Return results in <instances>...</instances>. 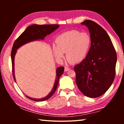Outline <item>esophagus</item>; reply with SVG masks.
Wrapping results in <instances>:
<instances>
[{"label": "esophagus", "mask_w": 124, "mask_h": 124, "mask_svg": "<svg viewBox=\"0 0 124 124\" xmlns=\"http://www.w3.org/2000/svg\"><path fill=\"white\" fill-rule=\"evenodd\" d=\"M70 70V68H68V67H65V68H64V70L65 71H66V72H67V71H68V70Z\"/></svg>", "instance_id": "obj_1"}]
</instances>
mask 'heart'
I'll return each mask as SVG.
<instances>
[{
  "instance_id": "heart-1",
  "label": "heart",
  "mask_w": 124,
  "mask_h": 124,
  "mask_svg": "<svg viewBox=\"0 0 124 124\" xmlns=\"http://www.w3.org/2000/svg\"><path fill=\"white\" fill-rule=\"evenodd\" d=\"M53 52L57 59L64 57L70 63H78L85 59L91 46V38L87 33L77 30L67 31L60 34L55 40Z\"/></svg>"
}]
</instances>
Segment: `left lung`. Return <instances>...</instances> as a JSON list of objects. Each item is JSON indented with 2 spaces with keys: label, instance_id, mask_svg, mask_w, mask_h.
Segmentation results:
<instances>
[{
  "label": "left lung",
  "instance_id": "left-lung-1",
  "mask_svg": "<svg viewBox=\"0 0 124 124\" xmlns=\"http://www.w3.org/2000/svg\"><path fill=\"white\" fill-rule=\"evenodd\" d=\"M89 29L91 46L85 59L75 65L76 83L84 95L96 98L109 89L114 81L117 56L106 31L91 20L81 23Z\"/></svg>",
  "mask_w": 124,
  "mask_h": 124
}]
</instances>
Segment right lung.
Instances as JSON below:
<instances>
[{
	"label": "right lung",
	"mask_w": 124,
	"mask_h": 124,
	"mask_svg": "<svg viewBox=\"0 0 124 124\" xmlns=\"http://www.w3.org/2000/svg\"><path fill=\"white\" fill-rule=\"evenodd\" d=\"M58 24H44V25H39V24H33L27 27L26 30L23 32L20 37L17 39L14 42L13 46L12 48L11 57L12 61V74H13L14 79L16 81L15 77L14 74V59L17 50L18 48L26 44L29 43L31 41L34 40H43L44 38L47 35L51 34L57 29L59 27ZM64 67H60L56 70V78L55 79V81L52 88L51 91L47 96L45 97L39 99H36V98H32L26 96L29 99L34 101H46L51 97L53 94L55 92L56 89L59 82V79L60 77L62 75L64 72Z\"/></svg>",
	"instance_id": "right-lung-1"
}]
</instances>
